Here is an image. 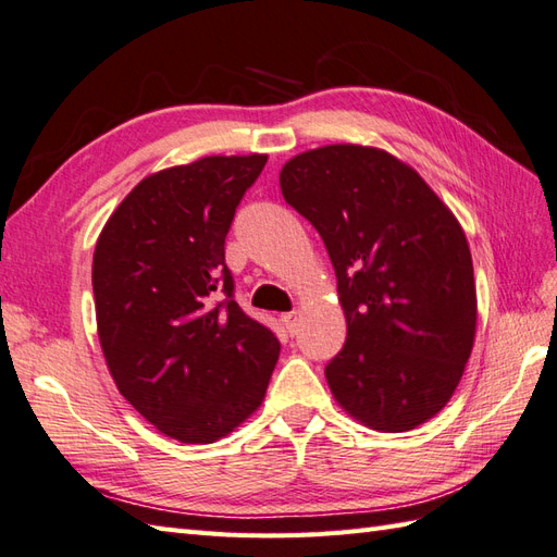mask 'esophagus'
I'll return each instance as SVG.
<instances>
[{"mask_svg": "<svg viewBox=\"0 0 557 557\" xmlns=\"http://www.w3.org/2000/svg\"><path fill=\"white\" fill-rule=\"evenodd\" d=\"M282 324L287 326L289 334H294L296 326H298V312H296V310H294V312H284V315H282Z\"/></svg>", "mask_w": 557, "mask_h": 557, "instance_id": "obj_1", "label": "esophagus"}]
</instances>
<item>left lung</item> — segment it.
I'll return each mask as SVG.
<instances>
[{
  "mask_svg": "<svg viewBox=\"0 0 557 557\" xmlns=\"http://www.w3.org/2000/svg\"><path fill=\"white\" fill-rule=\"evenodd\" d=\"M287 202L330 251L346 346L326 364L334 400L383 433L442 411L475 344L468 239L414 166L374 146L334 143L280 171Z\"/></svg>",
  "mask_w": 557,
  "mask_h": 557,
  "instance_id": "obj_1",
  "label": "left lung"
}]
</instances>
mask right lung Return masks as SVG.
Here are the masks:
<instances>
[{"label":"right lung","instance_id":"obj_1","mask_svg":"<svg viewBox=\"0 0 557 557\" xmlns=\"http://www.w3.org/2000/svg\"><path fill=\"white\" fill-rule=\"evenodd\" d=\"M268 154L143 178L94 249L96 330L117 391L162 435L209 445L261 407L280 344L233 301L225 235ZM226 294L221 305L212 296Z\"/></svg>","mask_w":557,"mask_h":557}]
</instances>
